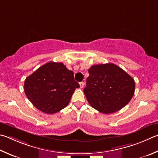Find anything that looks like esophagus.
I'll return each mask as SVG.
<instances>
[{
	"instance_id": "obj_1",
	"label": "esophagus",
	"mask_w": 158,
	"mask_h": 158,
	"mask_svg": "<svg viewBox=\"0 0 158 158\" xmlns=\"http://www.w3.org/2000/svg\"><path fill=\"white\" fill-rule=\"evenodd\" d=\"M79 85H80V88H83L84 87V83L83 82V81H81V82H80L79 83Z\"/></svg>"
}]
</instances>
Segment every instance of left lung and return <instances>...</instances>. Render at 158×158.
<instances>
[{
	"mask_svg": "<svg viewBox=\"0 0 158 158\" xmlns=\"http://www.w3.org/2000/svg\"><path fill=\"white\" fill-rule=\"evenodd\" d=\"M84 93L92 107L104 114L115 113L133 97L135 84L133 77L113 64H98L88 69Z\"/></svg>",
	"mask_w": 158,
	"mask_h": 158,
	"instance_id": "obj_1",
	"label": "left lung"
}]
</instances>
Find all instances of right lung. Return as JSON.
<instances>
[{
	"instance_id": "obj_1",
	"label": "right lung",
	"mask_w": 158,
	"mask_h": 158,
	"mask_svg": "<svg viewBox=\"0 0 158 158\" xmlns=\"http://www.w3.org/2000/svg\"><path fill=\"white\" fill-rule=\"evenodd\" d=\"M79 84L74 73L62 63L48 62L25 80L24 90L28 99L43 113L54 114L67 106Z\"/></svg>"
}]
</instances>
